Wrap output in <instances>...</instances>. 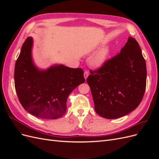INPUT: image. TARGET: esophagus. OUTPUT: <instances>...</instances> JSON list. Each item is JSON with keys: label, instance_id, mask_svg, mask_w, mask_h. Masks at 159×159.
Segmentation results:
<instances>
[{"label": "esophagus", "instance_id": "obj_1", "mask_svg": "<svg viewBox=\"0 0 159 159\" xmlns=\"http://www.w3.org/2000/svg\"><path fill=\"white\" fill-rule=\"evenodd\" d=\"M84 78L85 79V80H87V78H88V75H89V72L88 71H85V72H84Z\"/></svg>", "mask_w": 159, "mask_h": 159}]
</instances>
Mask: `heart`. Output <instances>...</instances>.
Segmentation results:
<instances>
[{"label": "heart", "mask_w": 159, "mask_h": 159, "mask_svg": "<svg viewBox=\"0 0 159 159\" xmlns=\"http://www.w3.org/2000/svg\"><path fill=\"white\" fill-rule=\"evenodd\" d=\"M109 54L110 48L109 46H105L101 48L90 60L89 64L91 66L94 68H102L107 61Z\"/></svg>", "instance_id": "obj_1"}]
</instances>
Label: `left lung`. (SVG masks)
<instances>
[{"label":"left lung","mask_w":159,"mask_h":159,"mask_svg":"<svg viewBox=\"0 0 159 159\" xmlns=\"http://www.w3.org/2000/svg\"><path fill=\"white\" fill-rule=\"evenodd\" d=\"M90 74L87 82L101 117H121L140 104L146 88V61L133 38H129L119 54Z\"/></svg>","instance_id":"left-lung-1"}]
</instances>
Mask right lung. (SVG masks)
<instances>
[{
  "instance_id": "obj_1",
  "label": "right lung",
  "mask_w": 159,
  "mask_h": 159,
  "mask_svg": "<svg viewBox=\"0 0 159 159\" xmlns=\"http://www.w3.org/2000/svg\"><path fill=\"white\" fill-rule=\"evenodd\" d=\"M33 39L26 38L15 64L14 85L22 107L41 119H56L66 113L68 95L84 83L81 68L55 64L40 69L32 58Z\"/></svg>"
}]
</instances>
